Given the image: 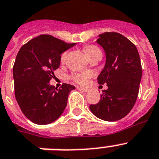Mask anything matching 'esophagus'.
<instances>
[{"label":"esophagus","instance_id":"34e87169","mask_svg":"<svg viewBox=\"0 0 159 159\" xmlns=\"http://www.w3.org/2000/svg\"><path fill=\"white\" fill-rule=\"evenodd\" d=\"M77 89H78L79 91H81V92H83V93H88V92H89V89H83V88H80V87H77Z\"/></svg>","mask_w":159,"mask_h":159}]
</instances>
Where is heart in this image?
<instances>
[{
	"instance_id": "heart-1",
	"label": "heart",
	"mask_w": 159,
	"mask_h": 159,
	"mask_svg": "<svg viewBox=\"0 0 159 159\" xmlns=\"http://www.w3.org/2000/svg\"><path fill=\"white\" fill-rule=\"evenodd\" d=\"M84 51L87 54L88 57L90 58V57L93 56V55H96V54H101V51H100V49L98 48L96 46H93V45H91V46H88L84 48ZM66 52L63 53L62 56H61V61L63 62V61L66 59ZM91 77V74L89 72H83V73H79V74H74L72 75V79L75 81L80 84H85L89 79Z\"/></svg>"
}]
</instances>
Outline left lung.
<instances>
[{
	"label": "left lung",
	"mask_w": 159,
	"mask_h": 159,
	"mask_svg": "<svg viewBox=\"0 0 159 159\" xmlns=\"http://www.w3.org/2000/svg\"><path fill=\"white\" fill-rule=\"evenodd\" d=\"M96 43L104 49L105 65L97 77L99 84H107L97 104H91L93 114L107 121L122 119L131 111L138 98L142 69L136 46L116 32L99 35Z\"/></svg>",
	"instance_id": "obj_1"
}]
</instances>
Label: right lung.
Listing matches in <instances>:
<instances>
[{
	"label": "right lung",
	"instance_id": "right-lung-1",
	"mask_svg": "<svg viewBox=\"0 0 159 159\" xmlns=\"http://www.w3.org/2000/svg\"><path fill=\"white\" fill-rule=\"evenodd\" d=\"M75 43L43 34L23 45L13 68L15 97L27 118L38 125L52 123L64 111L73 85L57 89L50 84L60 65L61 55Z\"/></svg>",
	"mask_w": 159,
	"mask_h": 159
}]
</instances>
